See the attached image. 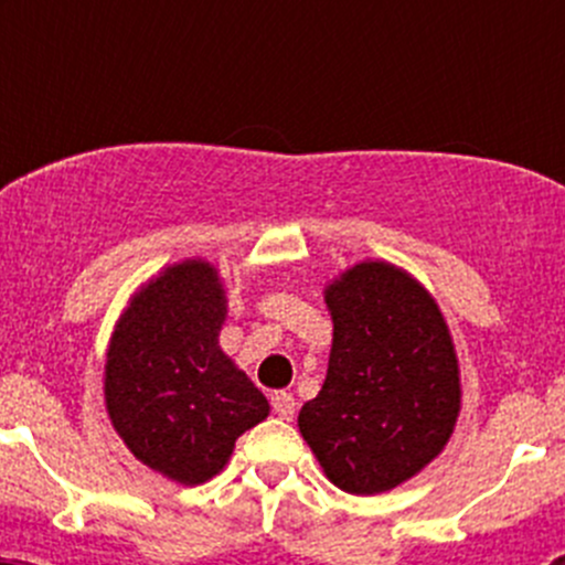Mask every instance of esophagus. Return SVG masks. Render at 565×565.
<instances>
[{
    "mask_svg": "<svg viewBox=\"0 0 565 565\" xmlns=\"http://www.w3.org/2000/svg\"><path fill=\"white\" fill-rule=\"evenodd\" d=\"M270 402H273V413H276L278 418H281V420H292L295 418V409H298V402H295L292 393L276 391L270 396Z\"/></svg>",
    "mask_w": 565,
    "mask_h": 565,
    "instance_id": "1",
    "label": "esophagus"
}]
</instances>
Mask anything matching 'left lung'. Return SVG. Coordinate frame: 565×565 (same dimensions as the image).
<instances>
[{
  "mask_svg": "<svg viewBox=\"0 0 565 565\" xmlns=\"http://www.w3.org/2000/svg\"><path fill=\"white\" fill-rule=\"evenodd\" d=\"M333 344L298 429L330 483L383 494L443 454L461 409L459 358L429 289L404 267L363 259L324 287Z\"/></svg>",
  "mask_w": 565,
  "mask_h": 565,
  "instance_id": "8db88e82",
  "label": "left lung"
}]
</instances>
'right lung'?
<instances>
[{"label": "right lung", "mask_w": 565, "mask_h": 565, "mask_svg": "<svg viewBox=\"0 0 565 565\" xmlns=\"http://www.w3.org/2000/svg\"><path fill=\"white\" fill-rule=\"evenodd\" d=\"M226 303L218 267L174 262L130 295L108 339V420L141 465L182 487L218 476L237 437L270 415L218 344Z\"/></svg>", "instance_id": "add662e5"}]
</instances>
